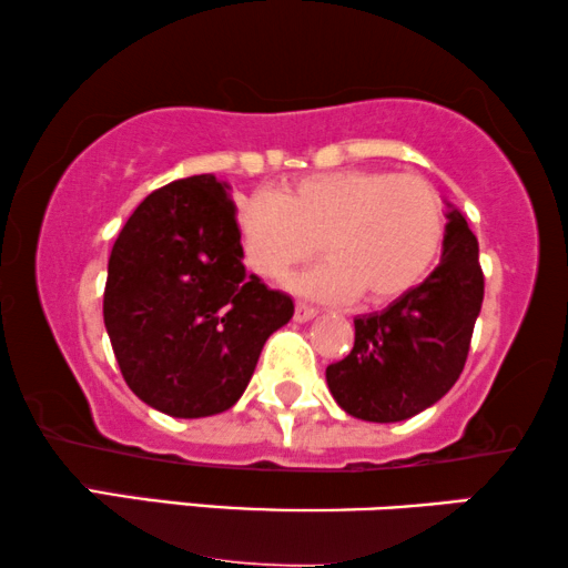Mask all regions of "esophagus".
<instances>
[{"label": "esophagus", "mask_w": 568, "mask_h": 568, "mask_svg": "<svg viewBox=\"0 0 568 568\" xmlns=\"http://www.w3.org/2000/svg\"><path fill=\"white\" fill-rule=\"evenodd\" d=\"M315 315H317V310H315V307H310V305H305V302H297V307H294V321H297V323H307V321H313Z\"/></svg>", "instance_id": "esophagus-1"}]
</instances>
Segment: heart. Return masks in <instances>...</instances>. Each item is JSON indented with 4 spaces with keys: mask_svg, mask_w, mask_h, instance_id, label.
<instances>
[{
    "mask_svg": "<svg viewBox=\"0 0 568 568\" xmlns=\"http://www.w3.org/2000/svg\"><path fill=\"white\" fill-rule=\"evenodd\" d=\"M243 263L282 282L323 245L328 258L292 282L321 300L390 302L424 282L445 240V204L418 175L336 170L302 178L282 196L255 193L237 206Z\"/></svg>",
    "mask_w": 568,
    "mask_h": 568,
    "instance_id": "heart-1",
    "label": "heart"
}]
</instances>
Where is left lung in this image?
Wrapping results in <instances>:
<instances>
[{"label": "left lung", "mask_w": 568, "mask_h": 568, "mask_svg": "<svg viewBox=\"0 0 568 568\" xmlns=\"http://www.w3.org/2000/svg\"><path fill=\"white\" fill-rule=\"evenodd\" d=\"M480 302L478 240L449 206L439 266L385 310L356 317L354 348L325 369L331 395L362 422L393 424L422 414L460 377Z\"/></svg>", "instance_id": "obj_1"}]
</instances>
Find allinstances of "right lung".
I'll return each instance as SVG.
<instances>
[{"mask_svg": "<svg viewBox=\"0 0 568 568\" xmlns=\"http://www.w3.org/2000/svg\"><path fill=\"white\" fill-rule=\"evenodd\" d=\"M290 294L245 274L230 185L191 175L152 191L108 258L103 321L121 375L146 406L201 418L235 406Z\"/></svg>", "mask_w": 568, "mask_h": 568, "instance_id": "right-lung-1", "label": "right lung"}]
</instances>
